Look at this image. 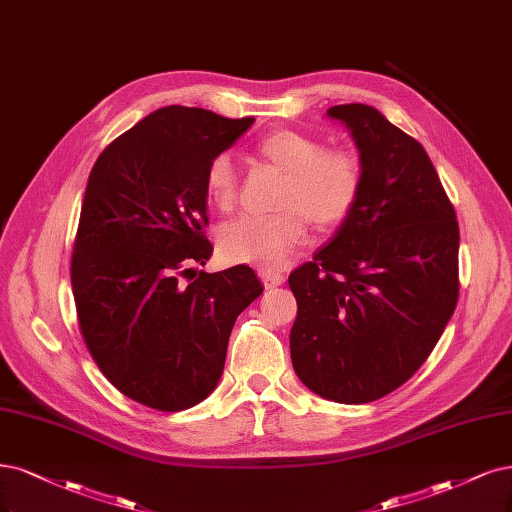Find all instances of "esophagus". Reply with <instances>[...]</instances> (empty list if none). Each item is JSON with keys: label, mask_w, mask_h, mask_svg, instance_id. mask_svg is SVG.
Returning <instances> with one entry per match:
<instances>
[{"label": "esophagus", "mask_w": 512, "mask_h": 512, "mask_svg": "<svg viewBox=\"0 0 512 512\" xmlns=\"http://www.w3.org/2000/svg\"><path fill=\"white\" fill-rule=\"evenodd\" d=\"M258 275H260L262 284H264V288H267V290L277 288V286H281V284H284V281H286V275H284V273L271 271V269H262V271H258Z\"/></svg>", "instance_id": "esophagus-1"}]
</instances>
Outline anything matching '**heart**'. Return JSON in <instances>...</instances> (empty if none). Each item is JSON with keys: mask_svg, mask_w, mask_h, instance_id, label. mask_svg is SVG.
<instances>
[{"mask_svg": "<svg viewBox=\"0 0 512 512\" xmlns=\"http://www.w3.org/2000/svg\"><path fill=\"white\" fill-rule=\"evenodd\" d=\"M258 152L288 173L277 214L239 216L220 226L218 250L231 264L271 269L307 241L309 222L320 231L341 226L362 192V165L347 150H326L317 137L281 129L260 142ZM209 201L228 211L237 203L239 175L233 158L218 154L205 171Z\"/></svg>", "mask_w": 512, "mask_h": 512, "instance_id": "heart-1", "label": "heart"}]
</instances>
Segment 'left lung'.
Returning <instances> with one entry per match:
<instances>
[{
    "instance_id": "1",
    "label": "left lung",
    "mask_w": 512,
    "mask_h": 512,
    "mask_svg": "<svg viewBox=\"0 0 512 512\" xmlns=\"http://www.w3.org/2000/svg\"><path fill=\"white\" fill-rule=\"evenodd\" d=\"M358 148L356 209L290 273L292 366L311 392L373 402L409 381L457 305L460 228L417 139L366 103L332 105Z\"/></svg>"
}]
</instances>
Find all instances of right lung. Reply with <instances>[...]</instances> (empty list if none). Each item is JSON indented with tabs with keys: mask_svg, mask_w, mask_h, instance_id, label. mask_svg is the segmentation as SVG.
<instances>
[{
	"mask_svg": "<svg viewBox=\"0 0 512 512\" xmlns=\"http://www.w3.org/2000/svg\"><path fill=\"white\" fill-rule=\"evenodd\" d=\"M252 125L167 105L116 137L88 175L72 256L78 322L101 373L146 407L184 411L214 392L237 315L262 294L245 264L180 281L214 252L207 165Z\"/></svg>",
	"mask_w": 512,
	"mask_h": 512,
	"instance_id": "right-lung-1",
	"label": "right lung"
}]
</instances>
